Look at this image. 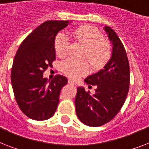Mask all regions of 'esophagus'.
I'll list each match as a JSON object with an SVG mask.
<instances>
[{"label": "esophagus", "mask_w": 149, "mask_h": 149, "mask_svg": "<svg viewBox=\"0 0 149 149\" xmlns=\"http://www.w3.org/2000/svg\"><path fill=\"white\" fill-rule=\"evenodd\" d=\"M68 83L70 84H71V85H76V83H75L74 81H72V79H69V80H68Z\"/></svg>", "instance_id": "obj_1"}]
</instances>
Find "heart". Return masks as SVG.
Masks as SVG:
<instances>
[{
  "label": "heart",
  "mask_w": 149,
  "mask_h": 149,
  "mask_svg": "<svg viewBox=\"0 0 149 149\" xmlns=\"http://www.w3.org/2000/svg\"><path fill=\"white\" fill-rule=\"evenodd\" d=\"M72 36L86 47L84 56L92 67L98 69L108 61L111 55V45L104 40L100 32L90 26L80 27L72 32ZM69 38L65 33H59L55 40V50L58 57H64L67 52ZM63 72L72 79H78L90 71V65L86 60L68 58L62 65Z\"/></svg>",
  "instance_id": "heart-1"
}]
</instances>
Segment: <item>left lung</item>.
Here are the masks:
<instances>
[{"instance_id":"1","label":"left lung","mask_w":149,"mask_h":149,"mask_svg":"<svg viewBox=\"0 0 149 149\" xmlns=\"http://www.w3.org/2000/svg\"><path fill=\"white\" fill-rule=\"evenodd\" d=\"M104 30L113 45L111 58L103 69L84 79L86 84L97 86L95 93L91 95L79 86L75 99L77 117L91 127L112 120L122 107L129 90V63L125 47L113 29L104 26Z\"/></svg>"}]
</instances>
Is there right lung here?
Here are the masks:
<instances>
[{
	"mask_svg": "<svg viewBox=\"0 0 149 149\" xmlns=\"http://www.w3.org/2000/svg\"><path fill=\"white\" fill-rule=\"evenodd\" d=\"M70 23L44 22L27 36L15 55L10 75L13 91L20 109L31 119L47 120L56 112L67 79L57 75L50 80L43 72L56 59V35Z\"/></svg>",
	"mask_w": 149,
	"mask_h": 149,
	"instance_id": "obj_1",
	"label": "right lung"
}]
</instances>
